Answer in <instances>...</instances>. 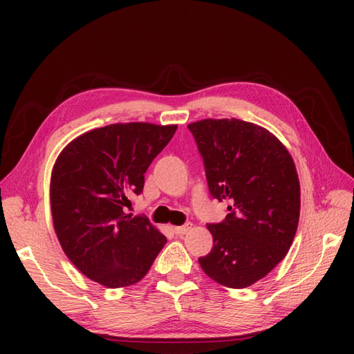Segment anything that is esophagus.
I'll return each mask as SVG.
<instances>
[{"label": "esophagus", "mask_w": 354, "mask_h": 354, "mask_svg": "<svg viewBox=\"0 0 354 354\" xmlns=\"http://www.w3.org/2000/svg\"><path fill=\"white\" fill-rule=\"evenodd\" d=\"M192 229V223H186L185 226H178V227H174V232L177 234H186L189 230Z\"/></svg>", "instance_id": "esophagus-1"}]
</instances>
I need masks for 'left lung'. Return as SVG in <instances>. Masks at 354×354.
<instances>
[{"instance_id":"1","label":"left lung","mask_w":354,"mask_h":354,"mask_svg":"<svg viewBox=\"0 0 354 354\" xmlns=\"http://www.w3.org/2000/svg\"><path fill=\"white\" fill-rule=\"evenodd\" d=\"M187 128L212 198L230 202L226 218L208 224L212 250L199 264L223 286H251L285 259L295 238L301 195L294 159L269 130L236 118Z\"/></svg>"}]
</instances>
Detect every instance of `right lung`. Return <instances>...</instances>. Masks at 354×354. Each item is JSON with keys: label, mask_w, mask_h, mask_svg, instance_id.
Returning a JSON list of instances; mask_svg holds the SVG:
<instances>
[{"label": "right lung", "mask_w": 354, "mask_h": 354, "mask_svg": "<svg viewBox=\"0 0 354 354\" xmlns=\"http://www.w3.org/2000/svg\"><path fill=\"white\" fill-rule=\"evenodd\" d=\"M177 125L111 124L78 136L51 171L53 226L77 269L108 288L140 282L167 238L146 217L124 212Z\"/></svg>", "instance_id": "1"}]
</instances>
